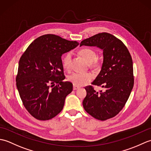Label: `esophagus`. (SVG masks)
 <instances>
[{
	"label": "esophagus",
	"instance_id": "1",
	"mask_svg": "<svg viewBox=\"0 0 151 151\" xmlns=\"http://www.w3.org/2000/svg\"><path fill=\"white\" fill-rule=\"evenodd\" d=\"M79 88H80L79 86L73 85V90H77V89H78Z\"/></svg>",
	"mask_w": 151,
	"mask_h": 151
}]
</instances>
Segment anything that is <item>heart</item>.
Segmentation results:
<instances>
[{"label": "heart", "instance_id": "obj_1", "mask_svg": "<svg viewBox=\"0 0 151 151\" xmlns=\"http://www.w3.org/2000/svg\"><path fill=\"white\" fill-rule=\"evenodd\" d=\"M79 54L88 63H89V65L93 68H97L99 67V63L97 60H95L97 58V54L94 50L89 49V48H84L79 51ZM71 58L72 53L70 52H67L63 56L62 63L63 66L65 69H69ZM92 79L93 75L89 73H74L68 76L69 81L74 85L77 86H82L87 84Z\"/></svg>", "mask_w": 151, "mask_h": 151}]
</instances>
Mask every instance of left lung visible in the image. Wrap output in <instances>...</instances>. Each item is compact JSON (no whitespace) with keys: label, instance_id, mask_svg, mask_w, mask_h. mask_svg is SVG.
<instances>
[{"label":"left lung","instance_id":"obj_1","mask_svg":"<svg viewBox=\"0 0 151 151\" xmlns=\"http://www.w3.org/2000/svg\"><path fill=\"white\" fill-rule=\"evenodd\" d=\"M97 47L103 50L101 70L91 84L103 90L96 91L91 86L85 88L87 95L83 106L92 117L101 121L114 117L123 108L134 86L133 62L122 41L106 32L83 40L80 46Z\"/></svg>","mask_w":151,"mask_h":151}]
</instances>
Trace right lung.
<instances>
[{
	"label": "right lung",
	"mask_w": 151,
	"mask_h": 151,
	"mask_svg": "<svg viewBox=\"0 0 151 151\" xmlns=\"http://www.w3.org/2000/svg\"><path fill=\"white\" fill-rule=\"evenodd\" d=\"M78 45L46 34L35 40L21 56L16 86L25 108L37 119L49 120L62 110L73 84L63 82L62 56Z\"/></svg>",
	"instance_id": "obj_1"
}]
</instances>
